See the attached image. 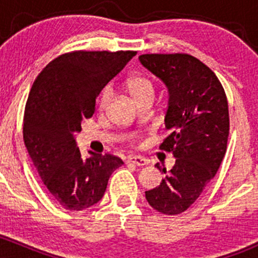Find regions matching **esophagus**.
Here are the masks:
<instances>
[{"mask_svg":"<svg viewBox=\"0 0 258 258\" xmlns=\"http://www.w3.org/2000/svg\"><path fill=\"white\" fill-rule=\"evenodd\" d=\"M128 162L135 163L136 166H146L148 163V161L145 157H142V156H130Z\"/></svg>","mask_w":258,"mask_h":258,"instance_id":"34e87169","label":"esophagus"}]
</instances>
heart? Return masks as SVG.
Segmentation results:
<instances>
[{
  "label": "heart",
  "instance_id": "heart-1",
  "mask_svg": "<svg viewBox=\"0 0 258 258\" xmlns=\"http://www.w3.org/2000/svg\"><path fill=\"white\" fill-rule=\"evenodd\" d=\"M126 87L128 92L131 93L132 97L136 101H140L141 98L147 97V96L155 95V85H153L152 80L148 79L146 76H135L127 80ZM113 90L111 86H106L103 90L100 92L97 100V106L100 111L107 110L110 106L111 100H112Z\"/></svg>",
  "mask_w": 258,
  "mask_h": 258
}]
</instances>
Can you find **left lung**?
I'll use <instances>...</instances> for the list:
<instances>
[{
  "label": "left lung",
  "instance_id": "left-lung-1",
  "mask_svg": "<svg viewBox=\"0 0 258 258\" xmlns=\"http://www.w3.org/2000/svg\"><path fill=\"white\" fill-rule=\"evenodd\" d=\"M139 58L168 88L165 123L171 134L160 148L176 157L166 178L145 192L146 200L163 215H179L201 196L225 157L227 97L212 70L191 54L147 53Z\"/></svg>",
  "mask_w": 258,
  "mask_h": 258
}]
</instances>
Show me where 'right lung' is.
<instances>
[{
	"mask_svg": "<svg viewBox=\"0 0 258 258\" xmlns=\"http://www.w3.org/2000/svg\"><path fill=\"white\" fill-rule=\"evenodd\" d=\"M136 51H74L51 61L33 82L23 117V141L38 175L63 209L82 211L105 195L123 161L117 156L83 158L76 144L82 119L95 113L102 88Z\"/></svg>",
	"mask_w": 258,
	"mask_h": 258,
	"instance_id": "obj_1",
	"label": "right lung"
}]
</instances>
